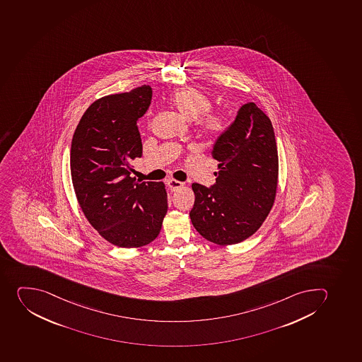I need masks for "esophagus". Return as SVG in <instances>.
Instances as JSON below:
<instances>
[{"label": "esophagus", "mask_w": 362, "mask_h": 362, "mask_svg": "<svg viewBox=\"0 0 362 362\" xmlns=\"http://www.w3.org/2000/svg\"><path fill=\"white\" fill-rule=\"evenodd\" d=\"M168 186H169L171 191H176V189H180V187L184 186V182L176 180H168Z\"/></svg>", "instance_id": "1"}]
</instances>
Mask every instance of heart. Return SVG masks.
I'll use <instances>...</instances> for the list:
<instances>
[{
  "label": "heart",
  "instance_id": "obj_1",
  "mask_svg": "<svg viewBox=\"0 0 362 362\" xmlns=\"http://www.w3.org/2000/svg\"><path fill=\"white\" fill-rule=\"evenodd\" d=\"M173 106L189 121L196 119L199 129L209 135H216L225 129L223 113L211 110L212 100L207 94L196 88L177 90L170 99Z\"/></svg>",
  "mask_w": 362,
  "mask_h": 362
}]
</instances>
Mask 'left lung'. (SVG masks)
Returning a JSON list of instances; mask_svg holds the SVG:
<instances>
[{
  "label": "left lung",
  "instance_id": "obj_1",
  "mask_svg": "<svg viewBox=\"0 0 362 362\" xmlns=\"http://www.w3.org/2000/svg\"><path fill=\"white\" fill-rule=\"evenodd\" d=\"M216 184L193 182L192 225L220 245L248 239L262 226L275 202L279 153L272 121L254 103L243 105L213 146Z\"/></svg>",
  "mask_w": 362,
  "mask_h": 362
}]
</instances>
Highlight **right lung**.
Wrapping results in <instances>:
<instances>
[{
  "label": "right lung",
  "instance_id": "right-lung-1",
  "mask_svg": "<svg viewBox=\"0 0 362 362\" xmlns=\"http://www.w3.org/2000/svg\"><path fill=\"white\" fill-rule=\"evenodd\" d=\"M153 90L143 85L94 101L71 144V177L80 209L103 239L139 248L156 239L168 211L163 182H136L132 160L142 156L137 121Z\"/></svg>",
  "mask_w": 362,
  "mask_h": 362
}]
</instances>
